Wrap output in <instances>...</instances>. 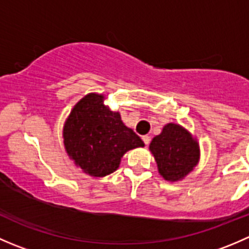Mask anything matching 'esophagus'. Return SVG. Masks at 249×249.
Wrapping results in <instances>:
<instances>
[{"label":"esophagus","mask_w":249,"mask_h":249,"mask_svg":"<svg viewBox=\"0 0 249 249\" xmlns=\"http://www.w3.org/2000/svg\"><path fill=\"white\" fill-rule=\"evenodd\" d=\"M142 140H143V142H144L145 145H148L150 143V137L148 136V135H144V136H142Z\"/></svg>","instance_id":"esophagus-1"}]
</instances>
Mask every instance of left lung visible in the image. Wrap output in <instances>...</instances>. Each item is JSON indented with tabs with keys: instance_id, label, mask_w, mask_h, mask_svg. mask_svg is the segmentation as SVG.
Segmentation results:
<instances>
[{
	"instance_id": "8db88e82",
	"label": "left lung",
	"mask_w": 249,
	"mask_h": 249,
	"mask_svg": "<svg viewBox=\"0 0 249 249\" xmlns=\"http://www.w3.org/2000/svg\"><path fill=\"white\" fill-rule=\"evenodd\" d=\"M162 178L170 182L180 180L199 162L197 141L188 130L178 124H166L161 134L155 136L149 145Z\"/></svg>"
}]
</instances>
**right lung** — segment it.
<instances>
[{
    "label": "right lung",
    "instance_id": "obj_1",
    "mask_svg": "<svg viewBox=\"0 0 249 249\" xmlns=\"http://www.w3.org/2000/svg\"><path fill=\"white\" fill-rule=\"evenodd\" d=\"M105 96L88 94L73 107L64 125L67 154L83 172L105 177L119 167L123 155L143 147V141L122 122L119 112L104 104Z\"/></svg>",
    "mask_w": 249,
    "mask_h": 249
}]
</instances>
